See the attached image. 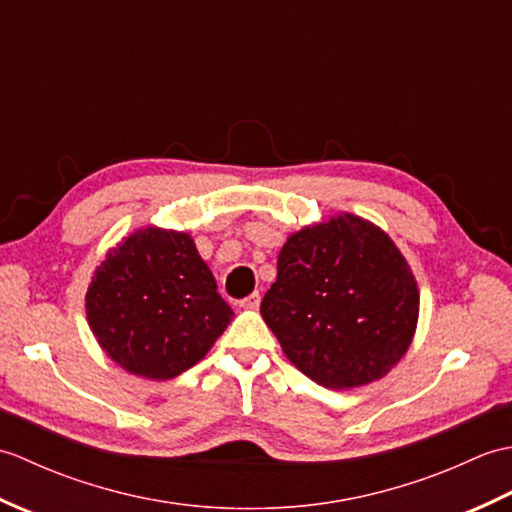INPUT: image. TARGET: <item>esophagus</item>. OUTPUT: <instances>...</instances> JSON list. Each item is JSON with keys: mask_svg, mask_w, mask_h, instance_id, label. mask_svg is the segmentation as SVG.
<instances>
[{"mask_svg": "<svg viewBox=\"0 0 512 512\" xmlns=\"http://www.w3.org/2000/svg\"><path fill=\"white\" fill-rule=\"evenodd\" d=\"M259 303H262V295H259V292H253V295H248L246 299L239 301V306L248 308V310H255V308H259Z\"/></svg>", "mask_w": 512, "mask_h": 512, "instance_id": "esophagus-1", "label": "esophagus"}]
</instances>
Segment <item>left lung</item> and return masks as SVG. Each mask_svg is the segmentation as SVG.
<instances>
[{"label": "left lung", "mask_w": 512, "mask_h": 512, "mask_svg": "<svg viewBox=\"0 0 512 512\" xmlns=\"http://www.w3.org/2000/svg\"><path fill=\"white\" fill-rule=\"evenodd\" d=\"M418 306L416 279L389 235L345 213L288 237L259 310L292 365L323 387L352 389L400 361Z\"/></svg>", "instance_id": "obj_1"}]
</instances>
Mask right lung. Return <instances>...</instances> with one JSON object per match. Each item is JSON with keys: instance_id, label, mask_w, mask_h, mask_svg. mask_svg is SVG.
<instances>
[{"instance_id": "obj_1", "label": "right lung", "mask_w": 512, "mask_h": 512, "mask_svg": "<svg viewBox=\"0 0 512 512\" xmlns=\"http://www.w3.org/2000/svg\"><path fill=\"white\" fill-rule=\"evenodd\" d=\"M85 312L107 356L151 380L202 361L235 317L191 235L156 226L107 253L85 295Z\"/></svg>"}]
</instances>
